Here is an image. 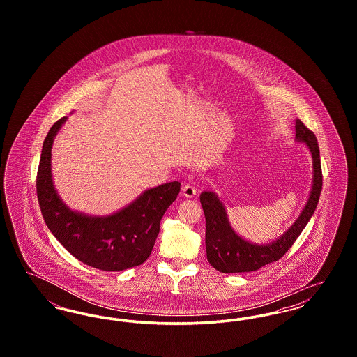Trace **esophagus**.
I'll list each match as a JSON object with an SVG mask.
<instances>
[{"label":"esophagus","mask_w":357,"mask_h":357,"mask_svg":"<svg viewBox=\"0 0 357 357\" xmlns=\"http://www.w3.org/2000/svg\"><path fill=\"white\" fill-rule=\"evenodd\" d=\"M182 194H183L185 198H194L197 195V188L192 185L187 183V185L182 187Z\"/></svg>","instance_id":"obj_1"}]
</instances>
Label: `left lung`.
Listing matches in <instances>:
<instances>
[{
  "label": "left lung",
  "instance_id": "obj_1",
  "mask_svg": "<svg viewBox=\"0 0 357 357\" xmlns=\"http://www.w3.org/2000/svg\"><path fill=\"white\" fill-rule=\"evenodd\" d=\"M296 140L305 143L313 159V182L309 198L298 218L281 236L268 243H255L238 236L231 227L226 207L213 191L201 194L206 218V253L210 265L222 273L255 272L280 259L290 249L312 218L323 188L320 149L314 134L300 119L296 120Z\"/></svg>",
  "mask_w": 357,
  "mask_h": 357
}]
</instances>
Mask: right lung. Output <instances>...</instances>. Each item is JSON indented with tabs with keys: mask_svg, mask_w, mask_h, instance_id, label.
<instances>
[{
	"mask_svg": "<svg viewBox=\"0 0 357 357\" xmlns=\"http://www.w3.org/2000/svg\"><path fill=\"white\" fill-rule=\"evenodd\" d=\"M67 116L52 126L44 140L37 171V198L48 229L70 255L85 265L120 272L142 265L153 252L160 220L181 191L170 182L142 192L119 211L96 217L69 208L52 178V146Z\"/></svg>",
	"mask_w": 357,
	"mask_h": 357,
	"instance_id": "right-lung-1",
	"label": "right lung"
}]
</instances>
